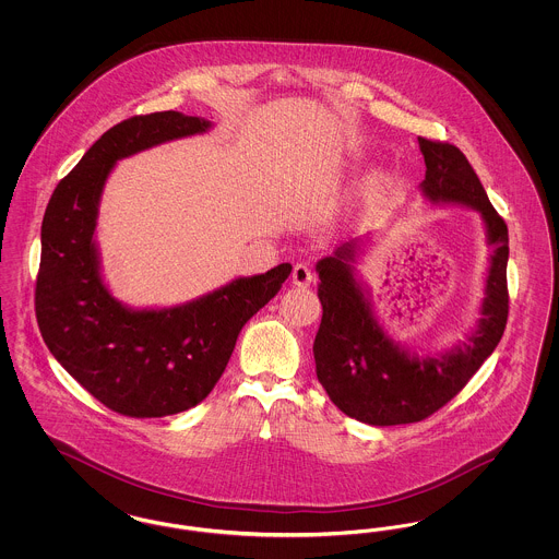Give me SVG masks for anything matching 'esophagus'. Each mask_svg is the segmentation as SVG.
<instances>
[{
  "instance_id": "esophagus-1",
  "label": "esophagus",
  "mask_w": 559,
  "mask_h": 559,
  "mask_svg": "<svg viewBox=\"0 0 559 559\" xmlns=\"http://www.w3.org/2000/svg\"><path fill=\"white\" fill-rule=\"evenodd\" d=\"M314 281V272L310 264H297L293 267V285L297 287H310Z\"/></svg>"
}]
</instances>
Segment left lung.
I'll use <instances>...</instances> for the list:
<instances>
[{
	"mask_svg": "<svg viewBox=\"0 0 559 559\" xmlns=\"http://www.w3.org/2000/svg\"><path fill=\"white\" fill-rule=\"evenodd\" d=\"M426 180L419 185L431 205H454L479 213L490 247L479 319L444 352H415L402 346L383 326L371 292L356 262L371 235L349 240L317 262L322 320L314 340L317 377L333 404L347 417L369 426L415 424L442 408L499 346L506 331L509 295L506 222L488 201L465 155L444 142L419 138Z\"/></svg>",
	"mask_w": 559,
	"mask_h": 559,
	"instance_id": "1",
	"label": "left lung"
}]
</instances>
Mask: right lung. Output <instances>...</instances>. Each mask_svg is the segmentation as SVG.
Masks as SVG:
<instances>
[{
  "mask_svg": "<svg viewBox=\"0 0 559 559\" xmlns=\"http://www.w3.org/2000/svg\"><path fill=\"white\" fill-rule=\"evenodd\" d=\"M212 128V121L178 110L117 123L58 182L41 222L35 289L41 337L94 399L126 417H167L207 399L245 322L292 274V264H278L169 308H132L108 289L96 226L112 167L146 148Z\"/></svg>",
  "mask_w": 559,
  "mask_h": 559,
  "instance_id": "add662e5",
  "label": "right lung"
}]
</instances>
